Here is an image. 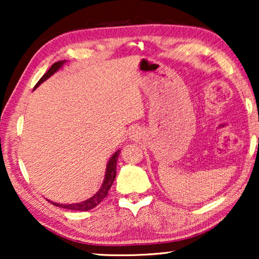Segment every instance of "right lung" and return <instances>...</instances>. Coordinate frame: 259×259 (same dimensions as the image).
Instances as JSON below:
<instances>
[{"label":"right lung","instance_id":"1","mask_svg":"<svg viewBox=\"0 0 259 259\" xmlns=\"http://www.w3.org/2000/svg\"><path fill=\"white\" fill-rule=\"evenodd\" d=\"M65 62H66V60L53 63L51 68L48 69V72L46 73L40 80H38V82L36 84H35L34 90L36 87L40 86L44 81L48 79V77H51L55 72H58V70L61 68ZM119 154H120V150L116 151L115 153L112 155L111 159H109V161L107 162V167H106L104 183H102L100 190H99L93 197H91L90 199L81 201V203H76V204H58V203H53V201H52V204L55 205V206H60L62 208H67V210H72V211H88V210H92V208H94L97 205L100 204L106 197H107L108 191H109V189H111L113 182H114L115 176H116V161H118Z\"/></svg>","mask_w":259,"mask_h":259}]
</instances>
